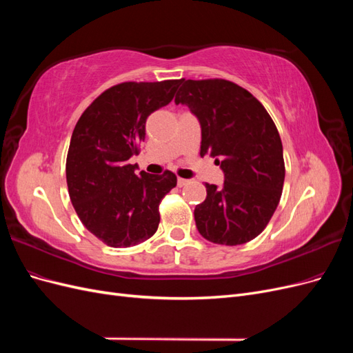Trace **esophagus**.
<instances>
[{
	"label": "esophagus",
	"mask_w": 353,
	"mask_h": 353,
	"mask_svg": "<svg viewBox=\"0 0 353 353\" xmlns=\"http://www.w3.org/2000/svg\"><path fill=\"white\" fill-rule=\"evenodd\" d=\"M176 183H178V187H185V185L190 183V181H188V179H184V178H178Z\"/></svg>",
	"instance_id": "esophagus-1"
}]
</instances>
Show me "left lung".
Wrapping results in <instances>:
<instances>
[{"label":"left lung","mask_w":353,"mask_h":353,"mask_svg":"<svg viewBox=\"0 0 353 353\" xmlns=\"http://www.w3.org/2000/svg\"><path fill=\"white\" fill-rule=\"evenodd\" d=\"M175 103L185 104L201 128L200 156L209 154L223 172V185L206 184V200L194 209L206 240L244 244L268 225L285 176L283 144L259 100L225 79H181Z\"/></svg>","instance_id":"obj_1"}]
</instances>
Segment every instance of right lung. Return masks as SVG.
I'll return each instance as SVG.
<instances>
[{
  "label": "right lung",
  "mask_w": 353,
  "mask_h": 353,
  "mask_svg": "<svg viewBox=\"0 0 353 353\" xmlns=\"http://www.w3.org/2000/svg\"><path fill=\"white\" fill-rule=\"evenodd\" d=\"M179 82L117 83L74 126L66 159L69 196L85 228L110 248L150 239L160 222V201L176 185L170 170L135 175L130 159L140 153L147 117L172 101Z\"/></svg>",
  "instance_id": "right-lung-1"
}]
</instances>
